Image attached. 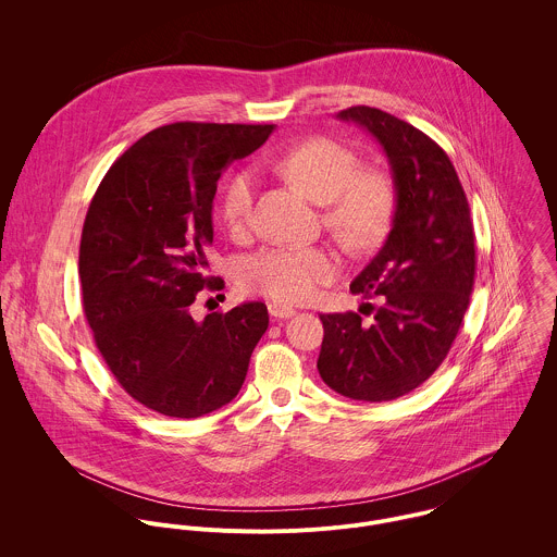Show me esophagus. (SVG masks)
<instances>
[{
    "label": "esophagus",
    "mask_w": 557,
    "mask_h": 557,
    "mask_svg": "<svg viewBox=\"0 0 557 557\" xmlns=\"http://www.w3.org/2000/svg\"><path fill=\"white\" fill-rule=\"evenodd\" d=\"M268 313H270V318L289 319L296 315V309L285 307V305H281V302H270V305H268Z\"/></svg>",
    "instance_id": "esophagus-1"
}]
</instances>
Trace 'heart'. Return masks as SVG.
<instances>
[{"label": "heart", "instance_id": "obj_1", "mask_svg": "<svg viewBox=\"0 0 557 557\" xmlns=\"http://www.w3.org/2000/svg\"><path fill=\"white\" fill-rule=\"evenodd\" d=\"M278 169L315 203H325L323 223L347 248L364 250L388 230L395 210L393 180L375 169L360 171V160L343 144L307 139L278 159ZM252 206L255 177L246 169L236 171L221 193V216L232 232L250 225ZM338 270V257L327 248L276 246L246 257L238 278L248 294L302 305L334 281Z\"/></svg>", "mask_w": 557, "mask_h": 557}]
</instances>
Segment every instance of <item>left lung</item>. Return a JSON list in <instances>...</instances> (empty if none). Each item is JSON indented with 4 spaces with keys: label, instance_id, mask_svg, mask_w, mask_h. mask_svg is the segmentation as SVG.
<instances>
[{
    "label": "left lung",
    "instance_id": "1",
    "mask_svg": "<svg viewBox=\"0 0 557 557\" xmlns=\"http://www.w3.org/2000/svg\"><path fill=\"white\" fill-rule=\"evenodd\" d=\"M382 146L395 184L391 234L349 285L377 298L373 321L319 315L318 369L338 395L382 403L426 382L444 362L470 305L476 272L468 197L448 154L422 131L373 107L336 115Z\"/></svg>",
    "mask_w": 557,
    "mask_h": 557
}]
</instances>
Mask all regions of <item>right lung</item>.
Wrapping results in <instances>:
<instances>
[{"label":"right lung","instance_id":"obj_1","mask_svg":"<svg viewBox=\"0 0 557 557\" xmlns=\"http://www.w3.org/2000/svg\"><path fill=\"white\" fill-rule=\"evenodd\" d=\"M274 124L160 126L102 177L81 234L83 311L120 386L148 409L199 418L227 405L268 330L263 302L203 321L212 201L221 173L265 144Z\"/></svg>","mask_w":557,"mask_h":557}]
</instances>
